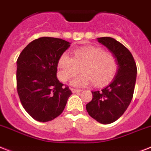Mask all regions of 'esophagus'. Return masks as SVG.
Masks as SVG:
<instances>
[{"mask_svg":"<svg viewBox=\"0 0 151 151\" xmlns=\"http://www.w3.org/2000/svg\"><path fill=\"white\" fill-rule=\"evenodd\" d=\"M71 90H72V92H73V93H79V92H81V91H82V90H80V89H71Z\"/></svg>","mask_w":151,"mask_h":151,"instance_id":"1","label":"esophagus"}]
</instances>
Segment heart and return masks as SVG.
Returning a JSON list of instances; mask_svg holds the SVG:
<instances>
[{"label": "heart", "mask_w": 151, "mask_h": 151, "mask_svg": "<svg viewBox=\"0 0 151 151\" xmlns=\"http://www.w3.org/2000/svg\"><path fill=\"white\" fill-rule=\"evenodd\" d=\"M81 67L83 71L71 80L74 87H84L95 83L96 86H103L112 80L117 69L115 56L95 46L77 48L73 57L64 52L58 58V78L67 81L74 76Z\"/></svg>", "instance_id": "obj_1"}]
</instances>
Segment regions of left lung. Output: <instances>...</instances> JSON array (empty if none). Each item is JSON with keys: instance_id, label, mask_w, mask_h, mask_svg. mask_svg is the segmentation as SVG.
Masks as SVG:
<instances>
[{"instance_id": "8db88e82", "label": "left lung", "mask_w": 151, "mask_h": 151, "mask_svg": "<svg viewBox=\"0 0 151 151\" xmlns=\"http://www.w3.org/2000/svg\"><path fill=\"white\" fill-rule=\"evenodd\" d=\"M115 56L117 70L113 81L100 91H92L93 99L86 107L91 117L103 124L115 122L127 110L134 95L137 65L134 57L120 42L110 37L97 38Z\"/></svg>"}]
</instances>
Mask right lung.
<instances>
[{
	"instance_id": "add662e5",
	"label": "right lung",
	"mask_w": 151,
	"mask_h": 151,
	"mask_svg": "<svg viewBox=\"0 0 151 151\" xmlns=\"http://www.w3.org/2000/svg\"><path fill=\"white\" fill-rule=\"evenodd\" d=\"M70 44L61 38L42 37L30 42L17 58V93L24 109L37 121L58 116L72 95L57 78L58 58Z\"/></svg>"
}]
</instances>
